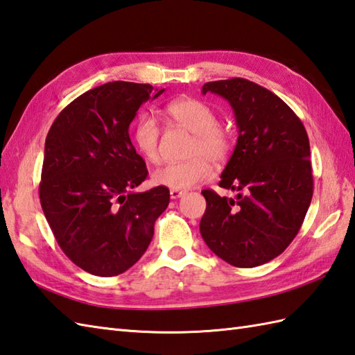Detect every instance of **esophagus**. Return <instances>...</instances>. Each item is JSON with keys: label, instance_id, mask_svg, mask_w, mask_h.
Wrapping results in <instances>:
<instances>
[{"label": "esophagus", "instance_id": "1", "mask_svg": "<svg viewBox=\"0 0 355 355\" xmlns=\"http://www.w3.org/2000/svg\"><path fill=\"white\" fill-rule=\"evenodd\" d=\"M185 193L184 191H180V190H170V198L171 199H179V198H182Z\"/></svg>", "mask_w": 355, "mask_h": 355}]
</instances>
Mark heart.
<instances>
[{"label": "heart", "instance_id": "1", "mask_svg": "<svg viewBox=\"0 0 355 355\" xmlns=\"http://www.w3.org/2000/svg\"><path fill=\"white\" fill-rule=\"evenodd\" d=\"M171 121L182 125L193 133L188 156L190 159L167 162L156 168L152 175L155 185L167 187L170 190H188L203 182L212 175V164H223L232 152V133L218 124L214 109L203 101L182 97L170 101L165 106ZM161 128L150 112L139 114L133 123L132 139L139 155L148 162L159 159Z\"/></svg>", "mask_w": 355, "mask_h": 355}]
</instances>
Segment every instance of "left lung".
Segmentation results:
<instances>
[{"instance_id": "1", "label": "left lung", "mask_w": 355, "mask_h": 355, "mask_svg": "<svg viewBox=\"0 0 355 355\" xmlns=\"http://www.w3.org/2000/svg\"><path fill=\"white\" fill-rule=\"evenodd\" d=\"M207 92L230 101L237 121V146L218 185L240 193L227 199L202 191L200 234L231 266H261L293 241L311 203L309 135L284 101L246 78L208 82Z\"/></svg>"}]
</instances>
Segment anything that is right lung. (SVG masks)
Listing matches in <instances>:
<instances>
[{
  "instance_id": "right-lung-1",
  "label": "right lung",
  "mask_w": 355,
  "mask_h": 355,
  "mask_svg": "<svg viewBox=\"0 0 355 355\" xmlns=\"http://www.w3.org/2000/svg\"><path fill=\"white\" fill-rule=\"evenodd\" d=\"M162 92L105 83L71 101L49 130L39 199L60 249L85 272L116 277L130 269L168 207L167 187L132 191L148 171L129 125L139 106Z\"/></svg>"
}]
</instances>
